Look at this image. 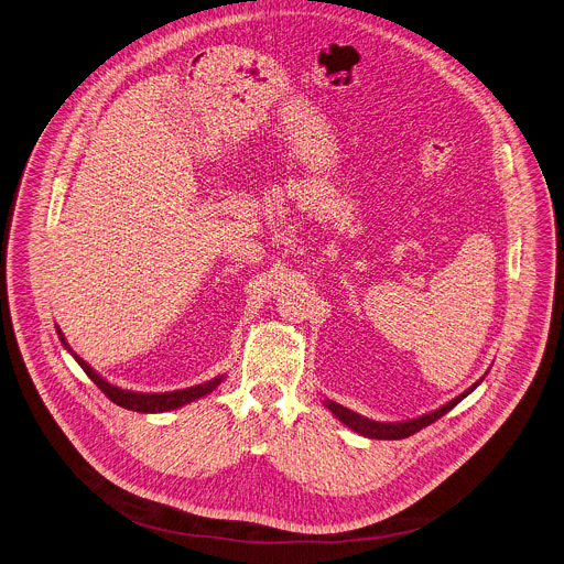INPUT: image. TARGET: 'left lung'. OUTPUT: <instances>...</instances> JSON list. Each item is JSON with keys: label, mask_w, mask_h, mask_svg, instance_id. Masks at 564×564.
<instances>
[{"label": "left lung", "mask_w": 564, "mask_h": 564, "mask_svg": "<svg viewBox=\"0 0 564 564\" xmlns=\"http://www.w3.org/2000/svg\"><path fill=\"white\" fill-rule=\"evenodd\" d=\"M482 382V378L478 380L477 384H473L470 389L464 390L459 397H455L453 401H448L446 405L437 408L430 414H423L419 419H412V421H401V423H378V421H371V419H365L351 410H347L344 405L335 403V401H326V408L344 423L349 430H354L356 434L365 435V437H376V440H401V437H410L416 432H421L423 427L432 425L437 419H442L446 412H451L466 394H470L473 390L477 389L478 384Z\"/></svg>", "instance_id": "8db88e82"}]
</instances>
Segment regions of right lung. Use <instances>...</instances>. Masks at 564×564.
I'll use <instances>...</instances> for the list:
<instances>
[{
    "instance_id": "1",
    "label": "right lung",
    "mask_w": 564,
    "mask_h": 564,
    "mask_svg": "<svg viewBox=\"0 0 564 564\" xmlns=\"http://www.w3.org/2000/svg\"><path fill=\"white\" fill-rule=\"evenodd\" d=\"M55 330H57L59 341L73 354V358L82 365V369L86 371L87 378H89L98 389L102 390L113 403H118L120 408L132 410V412L154 414V412L175 410V408H182L184 403H191V401H195V399H199V397L213 392V390L217 389L218 384L223 382V376H217V378H213L210 382H204V384H197V387H191V389L174 390V392H134V390L118 389V387L105 382V380L87 365L84 358H79V356L70 349V346H68L66 339H64V335H62V330H59V326H55Z\"/></svg>"
}]
</instances>
